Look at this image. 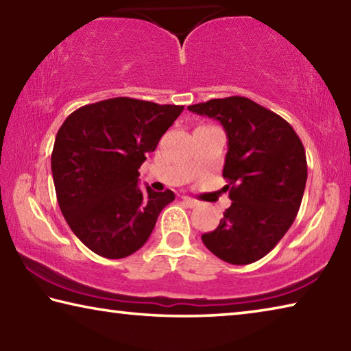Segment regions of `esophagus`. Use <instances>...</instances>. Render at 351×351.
<instances>
[{"mask_svg": "<svg viewBox=\"0 0 351 351\" xmlns=\"http://www.w3.org/2000/svg\"><path fill=\"white\" fill-rule=\"evenodd\" d=\"M181 199H182V203L186 204L187 207H195V206H198V201H197V199H193V198H190V197H181Z\"/></svg>", "mask_w": 351, "mask_h": 351, "instance_id": "1", "label": "esophagus"}]
</instances>
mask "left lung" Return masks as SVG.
Listing matches in <instances>:
<instances>
[{"label": "left lung", "mask_w": 351, "mask_h": 351, "mask_svg": "<svg viewBox=\"0 0 351 351\" xmlns=\"http://www.w3.org/2000/svg\"><path fill=\"white\" fill-rule=\"evenodd\" d=\"M187 108L217 119L229 141L223 178L232 204L201 239L230 265L254 263L276 247L299 212L306 184L304 144L283 117L247 97Z\"/></svg>", "instance_id": "obj_1"}]
</instances>
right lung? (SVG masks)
Wrapping results in <instances>:
<instances>
[{
  "mask_svg": "<svg viewBox=\"0 0 351 351\" xmlns=\"http://www.w3.org/2000/svg\"><path fill=\"white\" fill-rule=\"evenodd\" d=\"M182 105L114 97L80 106L57 133L51 156L57 201L79 240L105 258L145 245L171 190L138 187L139 169Z\"/></svg>",
  "mask_w": 351,
  "mask_h": 351,
  "instance_id": "obj_1",
  "label": "right lung"
}]
</instances>
